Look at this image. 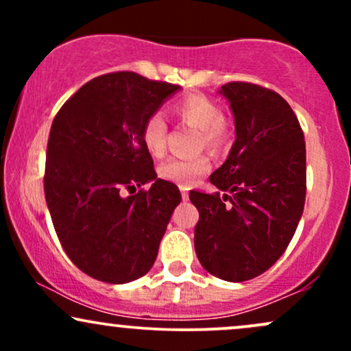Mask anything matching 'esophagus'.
<instances>
[{
	"instance_id": "34e87169",
	"label": "esophagus",
	"mask_w": 351,
	"mask_h": 351,
	"mask_svg": "<svg viewBox=\"0 0 351 351\" xmlns=\"http://www.w3.org/2000/svg\"><path fill=\"white\" fill-rule=\"evenodd\" d=\"M181 198H183V201H188V198H189V193H188V188L181 186Z\"/></svg>"
}]
</instances>
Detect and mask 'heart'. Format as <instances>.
I'll return each mask as SVG.
<instances>
[{
    "label": "heart",
    "mask_w": 351,
    "mask_h": 351,
    "mask_svg": "<svg viewBox=\"0 0 351 351\" xmlns=\"http://www.w3.org/2000/svg\"><path fill=\"white\" fill-rule=\"evenodd\" d=\"M173 112L181 122L198 128L199 145L217 152L228 143L229 125L221 117V108L213 99L203 94H191L180 99L173 106ZM145 148L153 156H162L167 148V122L162 114H152L142 128ZM209 170V158L204 155L195 158H171L160 167V176L180 186H191Z\"/></svg>",
    "instance_id": "obj_1"
}]
</instances>
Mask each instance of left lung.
I'll use <instances>...</instances> for the list:
<instances>
[{"label":"left lung","instance_id":"8db88e82","mask_svg":"<svg viewBox=\"0 0 351 351\" xmlns=\"http://www.w3.org/2000/svg\"><path fill=\"white\" fill-rule=\"evenodd\" d=\"M219 92L231 104L236 140L209 176L219 191H189L199 211L195 249L209 274L244 282L272 267L295 232L307 191L305 140L277 92L251 82Z\"/></svg>","mask_w":351,"mask_h":351}]
</instances>
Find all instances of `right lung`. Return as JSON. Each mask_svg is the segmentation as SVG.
Here are the masks:
<instances>
[{"instance_id": "add662e5", "label": "right lung", "mask_w": 351, "mask_h": 351, "mask_svg": "<svg viewBox=\"0 0 351 351\" xmlns=\"http://www.w3.org/2000/svg\"><path fill=\"white\" fill-rule=\"evenodd\" d=\"M178 88L135 72H110L88 80L52 120L46 203L62 249L94 279L125 284L155 263L181 193L156 178L142 128ZM147 182L152 186L145 190Z\"/></svg>"}]
</instances>
